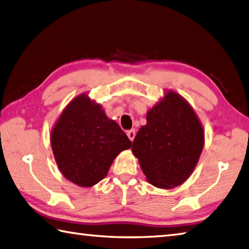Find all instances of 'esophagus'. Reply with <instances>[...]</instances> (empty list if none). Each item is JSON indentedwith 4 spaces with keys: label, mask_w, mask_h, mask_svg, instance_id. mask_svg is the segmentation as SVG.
Masks as SVG:
<instances>
[{
    "label": "esophagus",
    "mask_w": 249,
    "mask_h": 249,
    "mask_svg": "<svg viewBox=\"0 0 249 249\" xmlns=\"http://www.w3.org/2000/svg\"><path fill=\"white\" fill-rule=\"evenodd\" d=\"M126 135H128V138H129L131 141H133V140H134V137H135V130H134V129L129 130L128 132H126Z\"/></svg>",
    "instance_id": "34e87169"
}]
</instances>
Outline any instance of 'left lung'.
Listing matches in <instances>:
<instances>
[{
  "mask_svg": "<svg viewBox=\"0 0 249 249\" xmlns=\"http://www.w3.org/2000/svg\"><path fill=\"white\" fill-rule=\"evenodd\" d=\"M132 152L147 181L160 189L180 185L193 172L204 146V131L184 98L168 91L147 112Z\"/></svg>",
  "mask_w": 249,
  "mask_h": 249,
  "instance_id": "obj_1",
  "label": "left lung"
}]
</instances>
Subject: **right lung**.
Returning <instances> with one entry per match:
<instances>
[{"label": "right lung", "mask_w": 249, "mask_h": 249, "mask_svg": "<svg viewBox=\"0 0 249 249\" xmlns=\"http://www.w3.org/2000/svg\"><path fill=\"white\" fill-rule=\"evenodd\" d=\"M131 144L101 105L84 94L70 102L51 134L59 170L69 181L84 187L104 179L117 155Z\"/></svg>", "instance_id": "add662e5"}]
</instances>
